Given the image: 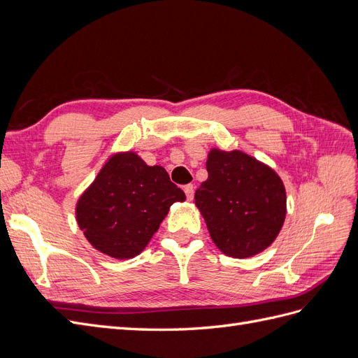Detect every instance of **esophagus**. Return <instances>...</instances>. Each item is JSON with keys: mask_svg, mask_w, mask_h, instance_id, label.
I'll return each instance as SVG.
<instances>
[{"mask_svg": "<svg viewBox=\"0 0 358 358\" xmlns=\"http://www.w3.org/2000/svg\"><path fill=\"white\" fill-rule=\"evenodd\" d=\"M183 191H185V194H187V199L191 201L194 199V187L191 185V183H188V185L183 187Z\"/></svg>", "mask_w": 358, "mask_h": 358, "instance_id": "1", "label": "esophagus"}]
</instances>
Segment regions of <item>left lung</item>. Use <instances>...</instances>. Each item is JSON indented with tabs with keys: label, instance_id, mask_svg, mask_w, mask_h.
Listing matches in <instances>:
<instances>
[{
	"label": "left lung",
	"instance_id": "8db88e82",
	"mask_svg": "<svg viewBox=\"0 0 358 358\" xmlns=\"http://www.w3.org/2000/svg\"><path fill=\"white\" fill-rule=\"evenodd\" d=\"M206 169L209 176L194 199L213 243L233 258L263 252L285 221L282 179L264 162L237 149H210Z\"/></svg>",
	"mask_w": 358,
	"mask_h": 358
}]
</instances>
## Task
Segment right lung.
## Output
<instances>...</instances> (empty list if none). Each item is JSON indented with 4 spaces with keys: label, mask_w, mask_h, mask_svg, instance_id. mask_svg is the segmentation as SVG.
I'll return each instance as SVG.
<instances>
[{
    "label": "right lung",
    "mask_w": 358,
    "mask_h": 358,
    "mask_svg": "<svg viewBox=\"0 0 358 358\" xmlns=\"http://www.w3.org/2000/svg\"><path fill=\"white\" fill-rule=\"evenodd\" d=\"M176 201H185V194L169 173L128 150L104 162L76 204V221L96 251L129 259L143 251Z\"/></svg>",
    "instance_id": "obj_1"
}]
</instances>
